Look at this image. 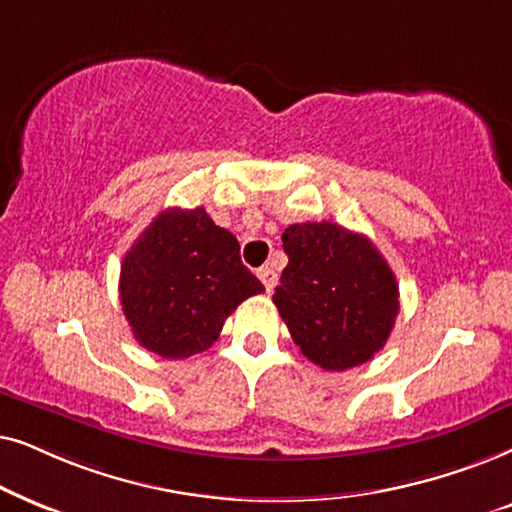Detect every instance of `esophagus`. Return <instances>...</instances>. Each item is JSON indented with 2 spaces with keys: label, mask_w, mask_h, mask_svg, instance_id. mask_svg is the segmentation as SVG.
<instances>
[{
  "label": "esophagus",
  "mask_w": 512,
  "mask_h": 512,
  "mask_svg": "<svg viewBox=\"0 0 512 512\" xmlns=\"http://www.w3.org/2000/svg\"><path fill=\"white\" fill-rule=\"evenodd\" d=\"M260 281L264 283V288H267V292H274V288H276V283H278V274L271 267H262L260 269Z\"/></svg>",
  "instance_id": "34e87169"
}]
</instances>
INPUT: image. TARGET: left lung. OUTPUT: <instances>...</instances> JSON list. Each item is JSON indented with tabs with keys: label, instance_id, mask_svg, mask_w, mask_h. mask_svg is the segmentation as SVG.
<instances>
[{
	"label": "left lung",
	"instance_id": "1",
	"mask_svg": "<svg viewBox=\"0 0 512 512\" xmlns=\"http://www.w3.org/2000/svg\"><path fill=\"white\" fill-rule=\"evenodd\" d=\"M288 267L274 304L311 363L342 372L384 349L398 316V283L370 238L332 222L283 231Z\"/></svg>",
	"mask_w": 512,
	"mask_h": 512
}]
</instances>
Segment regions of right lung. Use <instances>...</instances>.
Wrapping results in <instances>:
<instances>
[{
  "instance_id": "1",
  "label": "right lung",
  "mask_w": 512,
  "mask_h": 512,
  "mask_svg": "<svg viewBox=\"0 0 512 512\" xmlns=\"http://www.w3.org/2000/svg\"><path fill=\"white\" fill-rule=\"evenodd\" d=\"M238 250L203 208L156 215L121 262V306L138 344L170 360L213 346L229 313L264 290Z\"/></svg>"
}]
</instances>
